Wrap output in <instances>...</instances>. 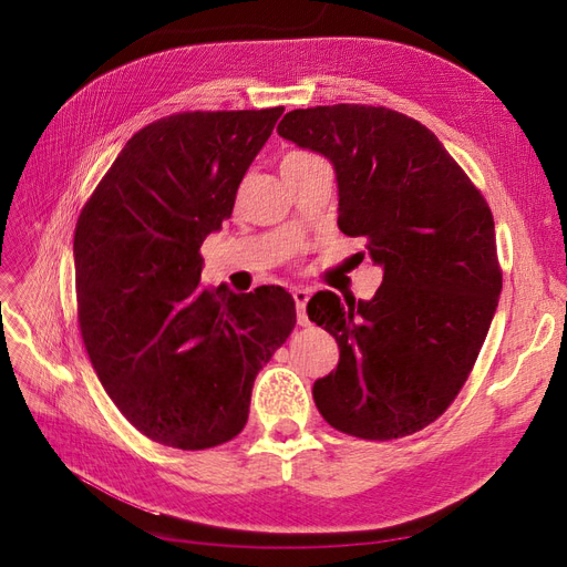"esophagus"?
I'll return each instance as SVG.
<instances>
[{
  "mask_svg": "<svg viewBox=\"0 0 567 567\" xmlns=\"http://www.w3.org/2000/svg\"><path fill=\"white\" fill-rule=\"evenodd\" d=\"M312 290L310 288H296L293 290V300H296V310H298V323H307V315H305V307H307V300H310Z\"/></svg>",
  "mask_w": 567,
  "mask_h": 567,
  "instance_id": "34e87169",
  "label": "esophagus"
}]
</instances>
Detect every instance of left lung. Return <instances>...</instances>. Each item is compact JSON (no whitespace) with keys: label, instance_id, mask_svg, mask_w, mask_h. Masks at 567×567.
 I'll return each instance as SVG.
<instances>
[{"label":"left lung","instance_id":"1","mask_svg":"<svg viewBox=\"0 0 567 567\" xmlns=\"http://www.w3.org/2000/svg\"><path fill=\"white\" fill-rule=\"evenodd\" d=\"M277 132L333 165L338 227L383 269L371 300L307 302L340 350L312 388L319 414L364 440L416 433L466 383L499 302L489 205L431 130L390 109H298Z\"/></svg>","mask_w":567,"mask_h":567}]
</instances>
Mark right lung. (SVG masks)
Listing matches in <instances>:
<instances>
[{
    "label": "right lung",
    "mask_w": 567,
    "mask_h": 567,
    "mask_svg": "<svg viewBox=\"0 0 567 567\" xmlns=\"http://www.w3.org/2000/svg\"><path fill=\"white\" fill-rule=\"evenodd\" d=\"M284 109L179 113L136 132L75 227L84 348L136 431L208 450L244 431L255 375L296 326L281 286H200V246Z\"/></svg>",
    "instance_id": "add662e5"
}]
</instances>
